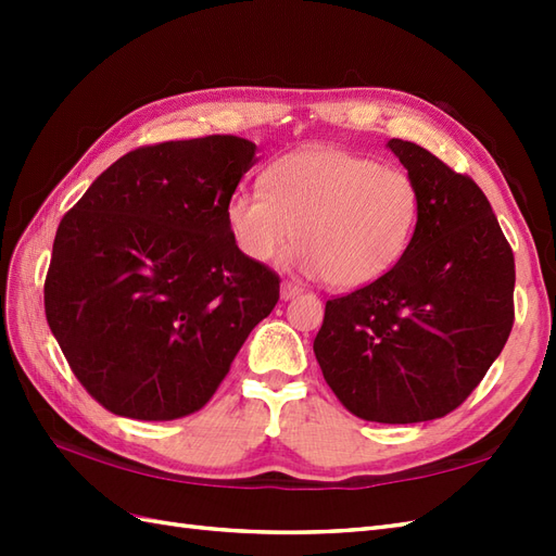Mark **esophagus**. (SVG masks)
Returning a JSON list of instances; mask_svg holds the SVG:
<instances>
[{"mask_svg":"<svg viewBox=\"0 0 556 556\" xmlns=\"http://www.w3.org/2000/svg\"><path fill=\"white\" fill-rule=\"evenodd\" d=\"M301 291H303V289H301L299 285H293V281H285V285H281V301L296 299Z\"/></svg>","mask_w":556,"mask_h":556,"instance_id":"1","label":"esophagus"}]
</instances>
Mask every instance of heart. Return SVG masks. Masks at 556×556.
<instances>
[{
  "mask_svg": "<svg viewBox=\"0 0 556 556\" xmlns=\"http://www.w3.org/2000/svg\"><path fill=\"white\" fill-rule=\"evenodd\" d=\"M233 245L255 265L291 239V263L334 289L372 285L413 241L420 191L413 176L341 148H305L279 157L260 188H241L224 207Z\"/></svg>",
  "mask_w": 556,
  "mask_h": 556,
  "instance_id": "1",
  "label": "heart"
}]
</instances>
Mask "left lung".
Instances as JSON below:
<instances>
[{"label": "left lung", "instance_id": "8db88e82", "mask_svg": "<svg viewBox=\"0 0 556 556\" xmlns=\"http://www.w3.org/2000/svg\"><path fill=\"white\" fill-rule=\"evenodd\" d=\"M387 148L420 191L404 257L325 305L315 358L353 416L404 425L446 416L497 361L514 325V253L473 179L432 152Z\"/></svg>", "mask_w": 556, "mask_h": 556}]
</instances>
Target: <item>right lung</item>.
<instances>
[{"label": "right lung", "instance_id": "obj_1", "mask_svg": "<svg viewBox=\"0 0 556 556\" xmlns=\"http://www.w3.org/2000/svg\"><path fill=\"white\" fill-rule=\"evenodd\" d=\"M255 150L239 136L138 148L59 222L47 323L78 382L116 416L203 408L277 305L279 277L241 255L224 219Z\"/></svg>", "mask_w": 556, "mask_h": 556}]
</instances>
